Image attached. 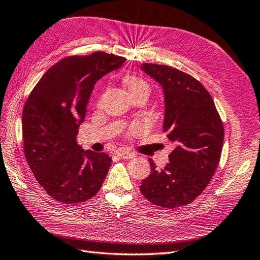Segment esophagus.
Listing matches in <instances>:
<instances>
[{
  "label": "esophagus",
  "instance_id": "34e87169",
  "mask_svg": "<svg viewBox=\"0 0 260 260\" xmlns=\"http://www.w3.org/2000/svg\"><path fill=\"white\" fill-rule=\"evenodd\" d=\"M117 155L124 159H132L135 157V154H133V152H129V151H125V150H118Z\"/></svg>",
  "mask_w": 260,
  "mask_h": 260
}]
</instances>
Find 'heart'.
Here are the masks:
<instances>
[{"instance_id": "b5f03b06", "label": "heart", "mask_w": 260, "mask_h": 260, "mask_svg": "<svg viewBox=\"0 0 260 260\" xmlns=\"http://www.w3.org/2000/svg\"><path fill=\"white\" fill-rule=\"evenodd\" d=\"M123 83L127 90L129 96H135L138 94L148 95L149 94V84L144 79L137 76H126L123 79Z\"/></svg>"}]
</instances>
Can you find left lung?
<instances>
[{"label":"left lung","instance_id":"obj_1","mask_svg":"<svg viewBox=\"0 0 260 260\" xmlns=\"http://www.w3.org/2000/svg\"><path fill=\"white\" fill-rule=\"evenodd\" d=\"M141 69L162 86V131L176 147L162 169L149 159L151 172L139 189L161 208L184 206L202 193L215 174L224 141L223 123L210 93L193 77L164 64L143 63Z\"/></svg>","mask_w":260,"mask_h":260}]
</instances>
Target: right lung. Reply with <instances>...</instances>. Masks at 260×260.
I'll return each instance as SVG.
<instances>
[{"instance_id": "add662e5", "label": "right lung", "mask_w": 260, "mask_h": 260, "mask_svg": "<svg viewBox=\"0 0 260 260\" xmlns=\"http://www.w3.org/2000/svg\"><path fill=\"white\" fill-rule=\"evenodd\" d=\"M125 61L103 51L63 58L46 71L24 105L26 160L56 201H86L98 193L108 175L112 159L104 152L83 150L77 135L94 84Z\"/></svg>"}]
</instances>
